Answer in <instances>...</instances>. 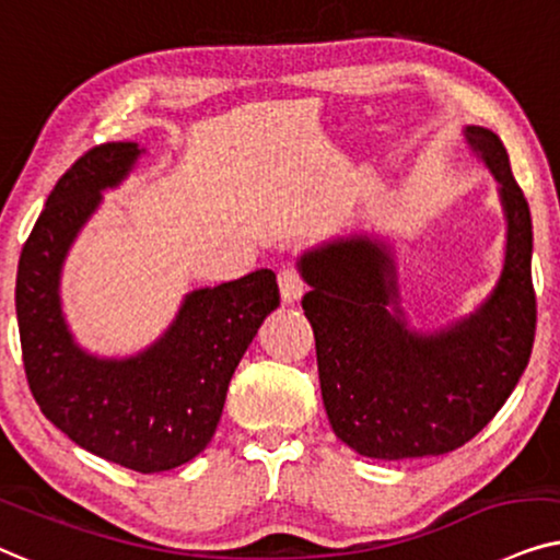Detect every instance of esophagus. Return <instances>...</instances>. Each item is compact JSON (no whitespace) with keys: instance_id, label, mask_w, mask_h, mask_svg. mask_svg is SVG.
<instances>
[{"instance_id":"34e87169","label":"esophagus","mask_w":560,"mask_h":560,"mask_svg":"<svg viewBox=\"0 0 560 560\" xmlns=\"http://www.w3.org/2000/svg\"><path fill=\"white\" fill-rule=\"evenodd\" d=\"M304 289H307V287H304L302 276H300V271H296V268H281V271H279L281 302H284V304L300 302L302 294H304Z\"/></svg>"}]
</instances>
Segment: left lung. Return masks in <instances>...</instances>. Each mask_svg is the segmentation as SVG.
Segmentation results:
<instances>
[{"label":"left lung","instance_id":"left-lung-1","mask_svg":"<svg viewBox=\"0 0 560 560\" xmlns=\"http://www.w3.org/2000/svg\"><path fill=\"white\" fill-rule=\"evenodd\" d=\"M466 143L494 174L506 220L504 264L474 312L441 330L409 327L394 248L378 235L335 237L300 256L310 292L319 389L332 432L366 458L443 456L499 412L535 340L533 220L494 132L466 125Z\"/></svg>","mask_w":560,"mask_h":560}]
</instances>
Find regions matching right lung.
<instances>
[{
	"label": "right lung",
	"instance_id": "1",
	"mask_svg": "<svg viewBox=\"0 0 560 560\" xmlns=\"http://www.w3.org/2000/svg\"><path fill=\"white\" fill-rule=\"evenodd\" d=\"M143 153L138 143L96 145L58 178L22 248L14 307L40 412L94 456L159 474L212 441L230 378L279 307V287L271 268H260L194 289L161 338L136 355L102 358L81 348L61 307L63 260L100 210L102 191L122 184Z\"/></svg>",
	"mask_w": 560,
	"mask_h": 560
}]
</instances>
